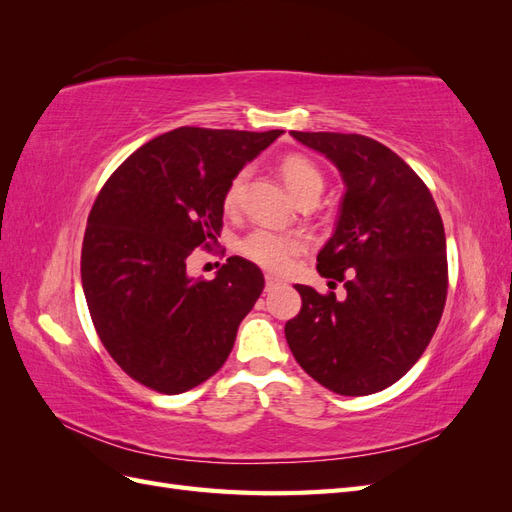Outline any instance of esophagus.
<instances>
[{
  "label": "esophagus",
  "instance_id": "34e87169",
  "mask_svg": "<svg viewBox=\"0 0 512 512\" xmlns=\"http://www.w3.org/2000/svg\"><path fill=\"white\" fill-rule=\"evenodd\" d=\"M265 282H267V290H273V288H277V286H282L284 282L280 280V277L277 275H271V273H267L265 275Z\"/></svg>",
  "mask_w": 512,
  "mask_h": 512
}]
</instances>
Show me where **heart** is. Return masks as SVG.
Listing matches in <instances>:
<instances>
[{
	"mask_svg": "<svg viewBox=\"0 0 512 512\" xmlns=\"http://www.w3.org/2000/svg\"><path fill=\"white\" fill-rule=\"evenodd\" d=\"M280 170V177L288 192L294 196V200L305 198V196H318L324 185L322 170L301 153H288L277 164ZM245 183V173H237L232 177L224 190L222 205L226 211H235L241 203V192ZM305 237L294 235V232H282L273 228H256L247 235L239 250L245 258H250L256 265L271 269V271H284L290 267V262L297 258L305 250Z\"/></svg>",
	"mask_w": 512,
	"mask_h": 512,
	"instance_id": "heart-1",
	"label": "heart"
}]
</instances>
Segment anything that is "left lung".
Returning <instances> with one entry per match:
<instances>
[{"label":"left lung","mask_w":512,"mask_h":512,"mask_svg":"<svg viewBox=\"0 0 512 512\" xmlns=\"http://www.w3.org/2000/svg\"><path fill=\"white\" fill-rule=\"evenodd\" d=\"M290 134L324 153L346 183L335 232L318 254V273L344 282L346 299L294 286L303 305L286 322V342L329 391L378 393L421 359L442 318L448 265L440 211L423 179L374 138Z\"/></svg>","instance_id":"1"}]
</instances>
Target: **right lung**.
Listing matches in <instances>:
<instances>
[{
    "label": "right lung",
    "mask_w": 512,
    "mask_h": 512,
    "mask_svg": "<svg viewBox=\"0 0 512 512\" xmlns=\"http://www.w3.org/2000/svg\"><path fill=\"white\" fill-rule=\"evenodd\" d=\"M282 134L183 126L136 149L100 190L83 237L85 299L106 352L147 389L190 391L235 346L262 271L230 256L213 280H194L185 262L218 241L228 181Z\"/></svg>",
    "instance_id": "add662e5"
}]
</instances>
